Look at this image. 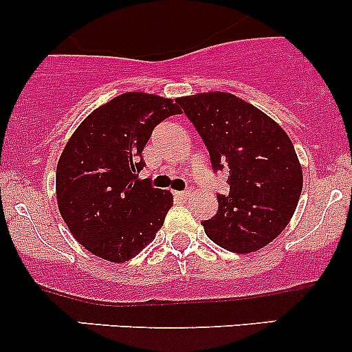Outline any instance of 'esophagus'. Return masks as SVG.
Returning <instances> with one entry per match:
<instances>
[{
  "label": "esophagus",
  "mask_w": 352,
  "mask_h": 352,
  "mask_svg": "<svg viewBox=\"0 0 352 352\" xmlns=\"http://www.w3.org/2000/svg\"><path fill=\"white\" fill-rule=\"evenodd\" d=\"M177 197L180 199H189L190 197V190L186 189V190H179V192H175Z\"/></svg>",
  "instance_id": "esophagus-1"
}]
</instances>
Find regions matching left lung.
I'll list each match as a JSON object with an SVG mask.
<instances>
[{
	"label": "left lung",
	"instance_id": "1",
	"mask_svg": "<svg viewBox=\"0 0 352 352\" xmlns=\"http://www.w3.org/2000/svg\"><path fill=\"white\" fill-rule=\"evenodd\" d=\"M204 141L214 172L226 170L230 190L216 194L218 212L201 221L209 239L236 254L271 243L298 206L303 172L279 124L225 91L177 98Z\"/></svg>",
	"mask_w": 352,
	"mask_h": 352
}]
</instances>
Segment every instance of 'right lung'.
<instances>
[{
	"mask_svg": "<svg viewBox=\"0 0 352 352\" xmlns=\"http://www.w3.org/2000/svg\"><path fill=\"white\" fill-rule=\"evenodd\" d=\"M175 113L177 100L129 91L94 110L67 141L56 168L59 211L97 257L129 261L163 226L172 194L138 175L153 129Z\"/></svg>",
	"mask_w": 352,
	"mask_h": 352,
	"instance_id": "right-lung-1",
	"label": "right lung"
}]
</instances>
